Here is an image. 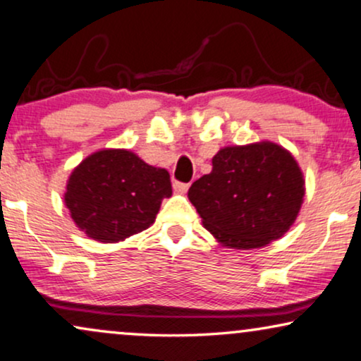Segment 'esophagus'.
I'll use <instances>...</instances> for the list:
<instances>
[{
	"label": "esophagus",
	"instance_id": "34e87169",
	"mask_svg": "<svg viewBox=\"0 0 361 361\" xmlns=\"http://www.w3.org/2000/svg\"><path fill=\"white\" fill-rule=\"evenodd\" d=\"M190 188V183H181V181H173V190L176 191V193H186Z\"/></svg>",
	"mask_w": 361,
	"mask_h": 361
}]
</instances>
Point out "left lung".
Segmentation results:
<instances>
[{
  "label": "left lung",
  "mask_w": 361,
  "mask_h": 361,
  "mask_svg": "<svg viewBox=\"0 0 361 361\" xmlns=\"http://www.w3.org/2000/svg\"><path fill=\"white\" fill-rule=\"evenodd\" d=\"M196 180L190 202L223 246L262 248L281 238L302 208L305 180L288 149L271 141L226 147Z\"/></svg>",
  "instance_id": "1"
}]
</instances>
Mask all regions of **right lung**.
I'll use <instances>...</instances> for the list:
<instances>
[{
	"label": "right lung",
	"mask_w": 361,
	"mask_h": 361,
	"mask_svg": "<svg viewBox=\"0 0 361 361\" xmlns=\"http://www.w3.org/2000/svg\"><path fill=\"white\" fill-rule=\"evenodd\" d=\"M171 196L170 173L128 149H99L71 171L65 204L90 238L116 243L154 223Z\"/></svg>",
	"instance_id": "add662e5"
}]
</instances>
